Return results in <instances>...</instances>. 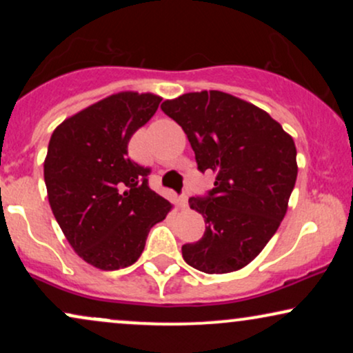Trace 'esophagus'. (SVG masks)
Wrapping results in <instances>:
<instances>
[{
	"mask_svg": "<svg viewBox=\"0 0 353 353\" xmlns=\"http://www.w3.org/2000/svg\"><path fill=\"white\" fill-rule=\"evenodd\" d=\"M179 205L181 209H188V196H185V194H182L179 197Z\"/></svg>",
	"mask_w": 353,
	"mask_h": 353,
	"instance_id": "obj_1",
	"label": "esophagus"
}]
</instances>
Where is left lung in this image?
I'll return each instance as SVG.
<instances>
[{"mask_svg": "<svg viewBox=\"0 0 353 353\" xmlns=\"http://www.w3.org/2000/svg\"><path fill=\"white\" fill-rule=\"evenodd\" d=\"M161 109L184 129L201 172L216 174L205 197H190L202 214L201 241L182 257L205 274H228L254 261L287 212L297 179L292 136L264 109L222 91L188 92Z\"/></svg>", "mask_w": 353, "mask_h": 353, "instance_id": "1", "label": "left lung"}]
</instances>
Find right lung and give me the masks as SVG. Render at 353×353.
I'll return each mask as SVG.
<instances>
[{"label":"right lung","mask_w":353,"mask_h":353,"mask_svg":"<svg viewBox=\"0 0 353 353\" xmlns=\"http://www.w3.org/2000/svg\"><path fill=\"white\" fill-rule=\"evenodd\" d=\"M163 98L123 91L68 117L52 132L44 182L52 214L74 252L101 270L132 265L171 202L149 188V168L128 157L132 134Z\"/></svg>","instance_id":"1"}]
</instances>
